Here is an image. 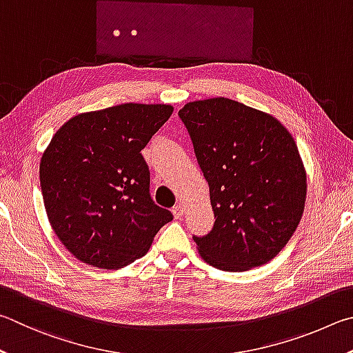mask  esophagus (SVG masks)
I'll list each match as a JSON object with an SVG mask.
<instances>
[{"mask_svg": "<svg viewBox=\"0 0 353 353\" xmlns=\"http://www.w3.org/2000/svg\"><path fill=\"white\" fill-rule=\"evenodd\" d=\"M172 212H173V215H175V219H181L183 214H184L183 205H175V206H173L172 208Z\"/></svg>", "mask_w": 353, "mask_h": 353, "instance_id": "1", "label": "esophagus"}]
</instances>
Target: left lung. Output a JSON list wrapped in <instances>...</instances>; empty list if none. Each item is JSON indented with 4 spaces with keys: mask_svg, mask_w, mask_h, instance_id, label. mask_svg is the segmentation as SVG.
<instances>
[{
    "mask_svg": "<svg viewBox=\"0 0 353 353\" xmlns=\"http://www.w3.org/2000/svg\"><path fill=\"white\" fill-rule=\"evenodd\" d=\"M209 184L215 223L194 240L223 271H246L282 251L304 212L307 176L298 145L271 114L226 97L178 111Z\"/></svg>",
    "mask_w": 353,
    "mask_h": 353,
    "instance_id": "left-lung-1",
    "label": "left lung"
}]
</instances>
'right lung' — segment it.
Returning <instances> with one entry per match:
<instances>
[{
    "label": "right lung",
    "instance_id": "obj_1",
    "mask_svg": "<svg viewBox=\"0 0 353 353\" xmlns=\"http://www.w3.org/2000/svg\"><path fill=\"white\" fill-rule=\"evenodd\" d=\"M172 111L122 103L74 116L52 136L40 163L43 201L54 232L80 262L127 267L173 219L153 203L141 154Z\"/></svg>",
    "mask_w": 353,
    "mask_h": 353
}]
</instances>
